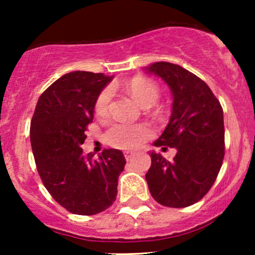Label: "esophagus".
I'll use <instances>...</instances> for the list:
<instances>
[{"label":"esophagus","instance_id":"1","mask_svg":"<svg viewBox=\"0 0 255 255\" xmlns=\"http://www.w3.org/2000/svg\"><path fill=\"white\" fill-rule=\"evenodd\" d=\"M134 155H135L134 151H130V150L125 151V158H126V160H130V159H132Z\"/></svg>","mask_w":255,"mask_h":255}]
</instances>
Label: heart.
<instances>
[{
    "label": "heart",
    "instance_id": "heart-1",
    "mask_svg": "<svg viewBox=\"0 0 255 255\" xmlns=\"http://www.w3.org/2000/svg\"><path fill=\"white\" fill-rule=\"evenodd\" d=\"M126 92L143 109L153 106L159 99V87L153 80L146 78H134L125 86ZM111 94L110 90H104L95 102V112L104 118L109 115ZM151 129L145 125L120 122L113 125L106 133L107 143L121 149H135L150 138Z\"/></svg>",
    "mask_w": 255,
    "mask_h": 255
}]
</instances>
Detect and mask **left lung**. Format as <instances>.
Returning a JSON list of instances; mask_svg holds the SVG:
<instances>
[{
	"instance_id": "obj_1",
	"label": "left lung",
	"mask_w": 255,
	"mask_h": 255,
	"mask_svg": "<svg viewBox=\"0 0 255 255\" xmlns=\"http://www.w3.org/2000/svg\"><path fill=\"white\" fill-rule=\"evenodd\" d=\"M144 70L163 80L173 96L170 120L153 144L164 150L165 146L176 149L171 161L149 153V191L163 206H191L207 194L222 166L223 110L206 82L182 66L158 61Z\"/></svg>"
}]
</instances>
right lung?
<instances>
[{
    "instance_id": "right-lung-1",
    "label": "right lung",
    "mask_w": 255,
    "mask_h": 255,
    "mask_svg": "<svg viewBox=\"0 0 255 255\" xmlns=\"http://www.w3.org/2000/svg\"><path fill=\"white\" fill-rule=\"evenodd\" d=\"M112 79L89 71L65 74L43 92L30 122L40 179L53 199L75 215H96L111 206L125 169L118 149H105L95 159L81 148L96 99Z\"/></svg>"
}]
</instances>
